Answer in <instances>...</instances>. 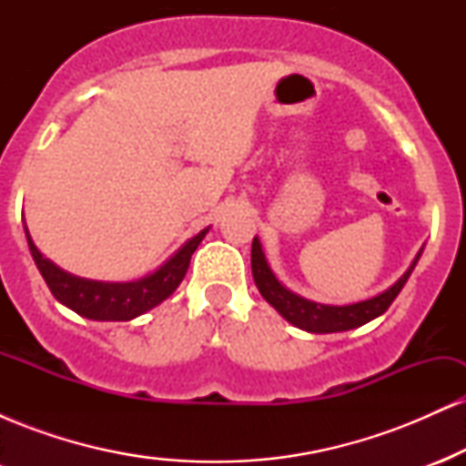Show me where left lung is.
I'll return each instance as SVG.
<instances>
[{
  "mask_svg": "<svg viewBox=\"0 0 466 466\" xmlns=\"http://www.w3.org/2000/svg\"><path fill=\"white\" fill-rule=\"evenodd\" d=\"M420 251L416 254L410 269L405 271L392 287L386 289L383 293H379V296L368 298V300L344 304V307L311 302L307 300V298H300L293 291H289V289L274 276L271 267L267 265L263 245H260L258 237H254V243H251V274H254V282L256 287H258L260 296H263L265 300L287 319V322H291L293 326H298V329L302 330H309V333H339V330L357 329V326L370 322V319L379 318V315L388 311L390 304L394 302V298L399 296V291L403 289L405 282H408L411 269L419 263Z\"/></svg>",
  "mask_w": 466,
  "mask_h": 466,
  "instance_id": "1",
  "label": "left lung"
}]
</instances>
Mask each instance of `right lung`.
Returning a JSON list of instances; mask_svg holds the SVG:
<instances>
[{
  "instance_id": "obj_1",
  "label": "right lung",
  "mask_w": 466,
  "mask_h": 466,
  "mask_svg": "<svg viewBox=\"0 0 466 466\" xmlns=\"http://www.w3.org/2000/svg\"><path fill=\"white\" fill-rule=\"evenodd\" d=\"M208 229L210 228L201 229L188 243L181 245L153 274L131 282H100L67 274L52 260L44 258V254L32 243L28 228H25V238H28L32 258H35L46 285L50 287L52 296L58 302L66 304L74 313L89 319H98V322H129V319L162 304L179 287L186 271H188L190 256L199 248Z\"/></svg>"
}]
</instances>
